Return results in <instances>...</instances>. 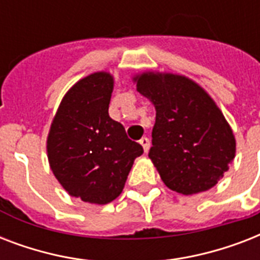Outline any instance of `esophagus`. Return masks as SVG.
Instances as JSON below:
<instances>
[{"label":"esophagus","instance_id":"esophagus-1","mask_svg":"<svg viewBox=\"0 0 260 260\" xmlns=\"http://www.w3.org/2000/svg\"><path fill=\"white\" fill-rule=\"evenodd\" d=\"M140 144H142L143 148H144V152H147V151H148V148H150V140H148V138L140 139Z\"/></svg>","mask_w":260,"mask_h":260}]
</instances>
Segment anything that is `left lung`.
I'll return each instance as SVG.
<instances>
[{"instance_id": "obj_1", "label": "left lung", "mask_w": 260, "mask_h": 260, "mask_svg": "<svg viewBox=\"0 0 260 260\" xmlns=\"http://www.w3.org/2000/svg\"><path fill=\"white\" fill-rule=\"evenodd\" d=\"M134 81L156 110L148 156L165 185L185 196L212 189L236 152L234 132L216 102L183 75L146 71Z\"/></svg>"}]
</instances>
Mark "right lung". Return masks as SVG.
Instances as JSON below:
<instances>
[{"label": "right lung", "instance_id": "add662e5", "mask_svg": "<svg viewBox=\"0 0 260 260\" xmlns=\"http://www.w3.org/2000/svg\"><path fill=\"white\" fill-rule=\"evenodd\" d=\"M113 77L87 75L63 97L47 138V156L55 178L73 197L105 205L121 194L143 147L128 139L109 117Z\"/></svg>", "mask_w": 260, "mask_h": 260}]
</instances>
